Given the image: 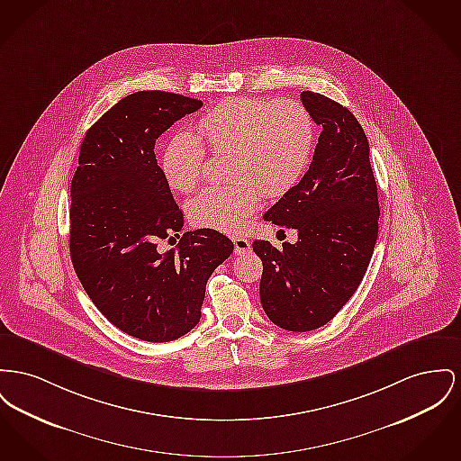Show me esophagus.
<instances>
[{
	"label": "esophagus",
	"instance_id": "1",
	"mask_svg": "<svg viewBox=\"0 0 461 461\" xmlns=\"http://www.w3.org/2000/svg\"><path fill=\"white\" fill-rule=\"evenodd\" d=\"M233 245H235V254H237V256H244V254H247V252L250 250V247H252L250 240H247L245 237H235V239H233Z\"/></svg>",
	"mask_w": 461,
	"mask_h": 461
}]
</instances>
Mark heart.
<instances>
[{"instance_id":"b5f03b06","label":"heart","mask_w":461,"mask_h":461,"mask_svg":"<svg viewBox=\"0 0 461 461\" xmlns=\"http://www.w3.org/2000/svg\"><path fill=\"white\" fill-rule=\"evenodd\" d=\"M196 136L177 132L160 155V174L174 191L188 193L200 177L205 149L231 153L230 186H211L188 202L198 228L237 233L259 207L263 191L282 194L304 174L313 155L315 122L298 101L230 97L196 122Z\"/></svg>"}]
</instances>
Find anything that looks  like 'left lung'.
<instances>
[{
    "label": "left lung",
    "mask_w": 461,
    "mask_h": 461,
    "mask_svg": "<svg viewBox=\"0 0 461 461\" xmlns=\"http://www.w3.org/2000/svg\"><path fill=\"white\" fill-rule=\"evenodd\" d=\"M301 101L322 132L303 179L265 214L298 230V242L252 244L263 261V310L294 332L322 327L352 298L373 258L379 219L364 129L350 109L322 94L306 90Z\"/></svg>",
    "instance_id": "obj_1"
}]
</instances>
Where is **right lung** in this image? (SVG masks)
<instances>
[{
	"label": "right lung",
	"mask_w": 461,
	"mask_h": 461,
	"mask_svg": "<svg viewBox=\"0 0 461 461\" xmlns=\"http://www.w3.org/2000/svg\"><path fill=\"white\" fill-rule=\"evenodd\" d=\"M202 101L142 90L118 101L88 131L71 181L69 250L85 293L99 312L142 341L163 343L200 321L205 285L233 252L211 228L186 231L165 185L155 142Z\"/></svg>",
	"instance_id": "add662e5"
}]
</instances>
